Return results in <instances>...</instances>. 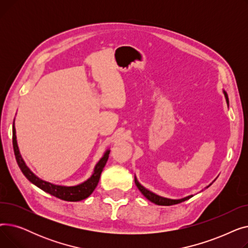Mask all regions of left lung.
Here are the masks:
<instances>
[{
	"mask_svg": "<svg viewBox=\"0 0 248 248\" xmlns=\"http://www.w3.org/2000/svg\"><path fill=\"white\" fill-rule=\"evenodd\" d=\"M223 93H224V95H225L226 102H227V104H228L229 101H228V95H227V93H226V91L223 90ZM214 181H215V180H214ZM214 181H213V182H214ZM213 182H212V183H213ZM135 183H136L137 187L139 188V190L141 192V194L144 195V196H145L148 200H150L151 202H153V203H155V204H157V205H161V206H171V205L179 204V203H181V202H184V201L190 199L191 197H193V195H190V196H187V197L182 198V199H169V198L161 197V196H159V195H157V194H155V193L149 191V190L146 189L144 186H141V185L139 183V181H138V179H137L136 176H135ZM212 183H211V184H212ZM211 184H210V185H211ZM210 185H209V186H210ZM209 186H207L206 188H208Z\"/></svg>",
	"mask_w": 248,
	"mask_h": 248,
	"instance_id": "obj_1",
	"label": "left lung"
}]
</instances>
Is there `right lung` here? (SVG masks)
Wrapping results in <instances>:
<instances>
[{"mask_svg":"<svg viewBox=\"0 0 248 248\" xmlns=\"http://www.w3.org/2000/svg\"><path fill=\"white\" fill-rule=\"evenodd\" d=\"M16 139L17 138H16L15 120H14V123H13V148H14L16 161L24 176L27 178L32 184H34L38 188H40L44 192L49 193L50 195H52V196L57 197L61 200L70 201V202H76V201H81L83 199H86L87 197H89V195L94 191L99 182V178L103 168L108 160V155L110 152V150H107V152L102 155V158L95 165L93 175H91L89 179L84 181L83 183L76 186H70V187L61 186V185L52 184L47 181L41 180L30 170L22 158Z\"/></svg>","mask_w":248,"mask_h":248,"instance_id":"right-lung-1","label":"right lung"}]
</instances>
